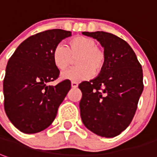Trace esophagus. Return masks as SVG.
I'll return each instance as SVG.
<instances>
[{"instance_id": "34e87169", "label": "esophagus", "mask_w": 157, "mask_h": 157, "mask_svg": "<svg viewBox=\"0 0 157 157\" xmlns=\"http://www.w3.org/2000/svg\"><path fill=\"white\" fill-rule=\"evenodd\" d=\"M78 84L77 82H72V89H76L77 87H78Z\"/></svg>"}]
</instances>
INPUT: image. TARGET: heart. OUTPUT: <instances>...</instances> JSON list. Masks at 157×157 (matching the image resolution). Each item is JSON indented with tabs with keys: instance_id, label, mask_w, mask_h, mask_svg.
Masks as SVG:
<instances>
[{
	"instance_id": "obj_1",
	"label": "heart",
	"mask_w": 157,
	"mask_h": 157,
	"mask_svg": "<svg viewBox=\"0 0 157 157\" xmlns=\"http://www.w3.org/2000/svg\"><path fill=\"white\" fill-rule=\"evenodd\" d=\"M53 61L60 70L67 68L72 60L76 67L68 69L61 73V78L72 82H80L90 77L97 76L102 71L106 61L104 51L97 46L95 39L84 36H75L68 42V46L56 45L53 50Z\"/></svg>"
}]
</instances>
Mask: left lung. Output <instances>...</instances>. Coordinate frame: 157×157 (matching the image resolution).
I'll return each mask as SVG.
<instances>
[{"label": "left lung", "instance_id": "8db88e82", "mask_svg": "<svg viewBox=\"0 0 157 157\" xmlns=\"http://www.w3.org/2000/svg\"><path fill=\"white\" fill-rule=\"evenodd\" d=\"M104 48V67L94 79L78 85L82 121L90 131L105 138L121 134L134 117L144 90L143 70L125 40L104 31L82 32Z\"/></svg>", "mask_w": 157, "mask_h": 157}]
</instances>
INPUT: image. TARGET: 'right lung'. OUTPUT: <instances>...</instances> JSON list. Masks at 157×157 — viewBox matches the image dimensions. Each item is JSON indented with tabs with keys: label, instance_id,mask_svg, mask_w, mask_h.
<instances>
[{
	"label": "right lung",
	"instance_id": "right-lung-1",
	"mask_svg": "<svg viewBox=\"0 0 157 157\" xmlns=\"http://www.w3.org/2000/svg\"><path fill=\"white\" fill-rule=\"evenodd\" d=\"M71 31L54 29L28 37L11 56L3 80L4 109L13 125L24 133H36L50 126L71 89L70 80L56 86L60 71L53 50Z\"/></svg>",
	"mask_w": 157,
	"mask_h": 157
}]
</instances>
